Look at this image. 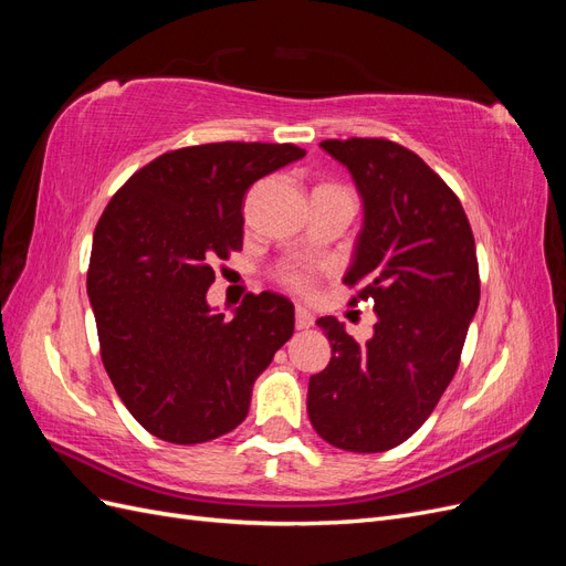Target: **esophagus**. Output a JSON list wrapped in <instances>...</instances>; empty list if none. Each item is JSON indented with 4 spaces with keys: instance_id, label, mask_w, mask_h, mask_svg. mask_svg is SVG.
<instances>
[{
    "instance_id": "esophagus-1",
    "label": "esophagus",
    "mask_w": 566,
    "mask_h": 566,
    "mask_svg": "<svg viewBox=\"0 0 566 566\" xmlns=\"http://www.w3.org/2000/svg\"><path fill=\"white\" fill-rule=\"evenodd\" d=\"M312 325H314V314L310 310H304V306H297L295 328L297 331H306V328H312Z\"/></svg>"
}]
</instances>
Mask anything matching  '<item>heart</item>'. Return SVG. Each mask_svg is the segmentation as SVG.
I'll return each mask as SVG.
<instances>
[{"instance_id": "heart-1", "label": "heart", "mask_w": 566, "mask_h": 566, "mask_svg": "<svg viewBox=\"0 0 566 566\" xmlns=\"http://www.w3.org/2000/svg\"><path fill=\"white\" fill-rule=\"evenodd\" d=\"M285 281L290 285H295V287H304L306 285V276H304V273H297V271H290L287 276H285Z\"/></svg>"}]
</instances>
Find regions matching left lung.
Wrapping results in <instances>:
<instances>
[{"label": "left lung", "mask_w": 566, "mask_h": 566, "mask_svg": "<svg viewBox=\"0 0 566 566\" xmlns=\"http://www.w3.org/2000/svg\"><path fill=\"white\" fill-rule=\"evenodd\" d=\"M345 165L364 205L347 285L375 302L364 345L333 316L316 321L331 364L310 378L318 437L354 453L399 447L453 380L479 306L474 235L460 200L413 150L387 139L321 142Z\"/></svg>", "instance_id": "8db88e82"}]
</instances>
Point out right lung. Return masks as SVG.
I'll return each instance as SVG.
<instances>
[{
    "label": "right lung",
    "instance_id": "obj_1",
    "mask_svg": "<svg viewBox=\"0 0 566 566\" xmlns=\"http://www.w3.org/2000/svg\"><path fill=\"white\" fill-rule=\"evenodd\" d=\"M293 144H205L139 169L101 214L87 273L101 358L129 413L169 443L235 430L252 385L295 331V306L250 295L208 304L212 262L243 248V196L302 160Z\"/></svg>",
    "mask_w": 566,
    "mask_h": 566
}]
</instances>
